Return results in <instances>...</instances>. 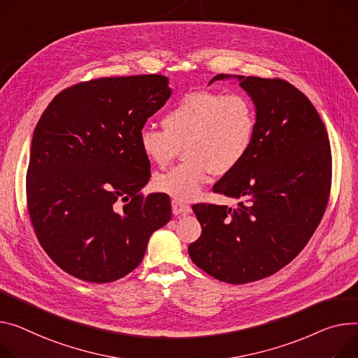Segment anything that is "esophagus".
Here are the masks:
<instances>
[{
	"mask_svg": "<svg viewBox=\"0 0 358 358\" xmlns=\"http://www.w3.org/2000/svg\"><path fill=\"white\" fill-rule=\"evenodd\" d=\"M171 207H173V213L176 214V216H178V214H188L189 211H192V207H189L188 204H184L177 200H173Z\"/></svg>",
	"mask_w": 358,
	"mask_h": 358,
	"instance_id": "obj_1",
	"label": "esophagus"
}]
</instances>
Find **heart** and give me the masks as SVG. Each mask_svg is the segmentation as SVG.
Here are the masks:
<instances>
[{
	"instance_id": "heart-1",
	"label": "heart",
	"mask_w": 358,
	"mask_h": 358,
	"mask_svg": "<svg viewBox=\"0 0 358 358\" xmlns=\"http://www.w3.org/2000/svg\"><path fill=\"white\" fill-rule=\"evenodd\" d=\"M162 129L142 128L138 144L148 161L166 166L182 148L184 162L154 178L157 192L196 200L211 173L223 176L248 155L256 131L252 102L239 93H187L162 117Z\"/></svg>"
}]
</instances>
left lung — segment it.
<instances>
[{"instance_id": "8db88e82", "label": "left lung", "mask_w": 358, "mask_h": 358, "mask_svg": "<svg viewBox=\"0 0 358 358\" xmlns=\"http://www.w3.org/2000/svg\"><path fill=\"white\" fill-rule=\"evenodd\" d=\"M231 78L255 103L256 131L248 155L213 192L239 204L193 206L203 230L188 255L210 276L242 285L287 266L311 239L329 197L331 147L317 109L295 86L223 73L210 83Z\"/></svg>"}]
</instances>
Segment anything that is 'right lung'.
<instances>
[{"label": "right lung", "instance_id": "1", "mask_svg": "<svg viewBox=\"0 0 358 358\" xmlns=\"http://www.w3.org/2000/svg\"><path fill=\"white\" fill-rule=\"evenodd\" d=\"M171 96L169 78H101L62 90L31 141L27 206L37 239L69 275L106 283L132 272L171 219L164 194H139L150 161L138 136Z\"/></svg>", "mask_w": 358, "mask_h": 358}]
</instances>
